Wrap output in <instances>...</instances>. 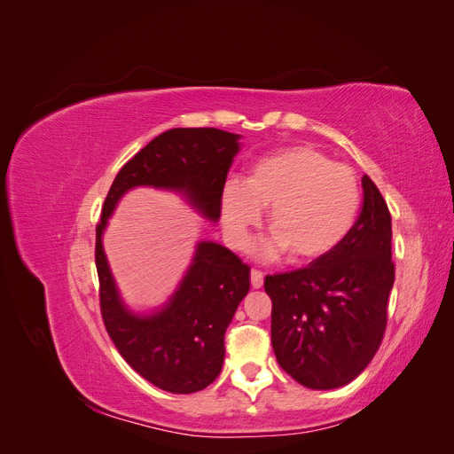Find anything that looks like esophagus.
I'll return each mask as SVG.
<instances>
[{"instance_id":"obj_1","label":"esophagus","mask_w":454,"mask_h":454,"mask_svg":"<svg viewBox=\"0 0 454 454\" xmlns=\"http://www.w3.org/2000/svg\"><path fill=\"white\" fill-rule=\"evenodd\" d=\"M250 280H252V287H255V290H259V287L263 286V272L252 269V272H250Z\"/></svg>"}]
</instances>
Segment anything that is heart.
Masks as SVG:
<instances>
[{
    "label": "heart",
    "instance_id": "heart-1",
    "mask_svg": "<svg viewBox=\"0 0 454 454\" xmlns=\"http://www.w3.org/2000/svg\"><path fill=\"white\" fill-rule=\"evenodd\" d=\"M354 170L312 145H295L257 159L244 182L222 191V222L232 246L242 248L269 208L265 255L286 252L292 263H310L333 252L360 210Z\"/></svg>",
    "mask_w": 454,
    "mask_h": 454
}]
</instances>
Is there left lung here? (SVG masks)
<instances>
[{
	"mask_svg": "<svg viewBox=\"0 0 454 454\" xmlns=\"http://www.w3.org/2000/svg\"><path fill=\"white\" fill-rule=\"evenodd\" d=\"M362 187V212L333 252L265 278L274 354L287 375L312 390L345 387L358 377L387 329L392 217L369 176Z\"/></svg>",
	"mask_w": 454,
	"mask_h": 454,
	"instance_id": "obj_1",
	"label": "left lung"
}]
</instances>
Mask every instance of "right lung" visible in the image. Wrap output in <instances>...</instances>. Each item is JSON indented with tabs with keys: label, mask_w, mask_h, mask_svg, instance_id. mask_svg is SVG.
Returning a JSON list of instances; mask_svg holds the SVG:
<instances>
[{
	"label": "right lung",
	"mask_w": 454,
	"mask_h": 454,
	"mask_svg": "<svg viewBox=\"0 0 454 454\" xmlns=\"http://www.w3.org/2000/svg\"><path fill=\"white\" fill-rule=\"evenodd\" d=\"M239 138L219 129L162 132L119 170L96 225L94 255L107 333L136 373L172 394L204 390L219 375L225 332L250 290V267L222 244L199 242L193 263L168 303L140 316L122 305L104 254L102 232L119 199L140 185L177 191L215 223L227 172L240 149Z\"/></svg>",
	"instance_id": "right-lung-1"
}]
</instances>
